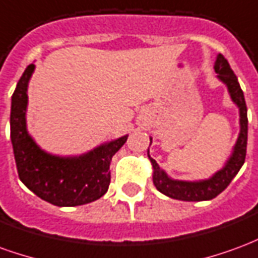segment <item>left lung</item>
<instances>
[{"mask_svg": "<svg viewBox=\"0 0 258 258\" xmlns=\"http://www.w3.org/2000/svg\"><path fill=\"white\" fill-rule=\"evenodd\" d=\"M217 77L227 85L228 92L231 95L232 102L239 107V124L240 133L238 141L233 146L232 155L225 163V166L217 171L213 177L202 181H179L168 177L164 170L159 167L155 159H152L148 151V157L153 167V184L159 192L166 195L171 199L185 200V202H202V200H211L221 194L222 190L231 184L235 175L239 173L240 167L243 166L246 157V146H247V107L244 102L243 91L239 85L238 77L235 76L228 60L221 53L217 56L214 64ZM152 141V140H151Z\"/></svg>", "mask_w": 258, "mask_h": 258, "instance_id": "left-lung-1", "label": "left lung"}]
</instances>
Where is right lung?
Segmentation results:
<instances>
[{
  "mask_svg": "<svg viewBox=\"0 0 258 258\" xmlns=\"http://www.w3.org/2000/svg\"><path fill=\"white\" fill-rule=\"evenodd\" d=\"M34 68V63L26 68L11 103V141L20 181L53 206L73 207L91 203L107 192L112 157L125 144L128 135L102 144L80 156H55L42 151L26 127L27 87Z\"/></svg>",
  "mask_w": 258,
  "mask_h": 258,
  "instance_id": "1",
  "label": "right lung"
}]
</instances>
